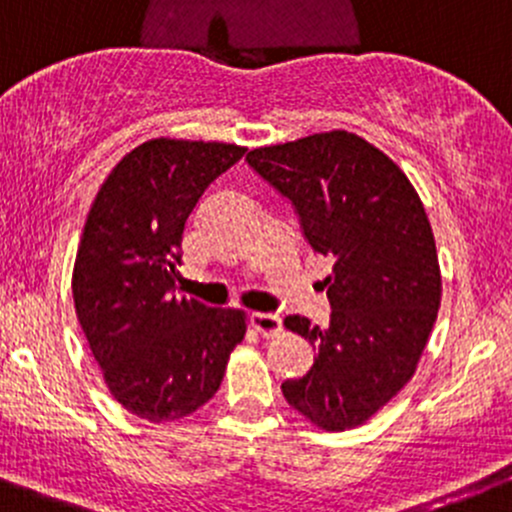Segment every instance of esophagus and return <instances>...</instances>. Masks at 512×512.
Instances as JSON below:
<instances>
[{"instance_id": "34e87169", "label": "esophagus", "mask_w": 512, "mask_h": 512, "mask_svg": "<svg viewBox=\"0 0 512 512\" xmlns=\"http://www.w3.org/2000/svg\"><path fill=\"white\" fill-rule=\"evenodd\" d=\"M249 323L263 337H273L281 333V315L276 313H251Z\"/></svg>"}]
</instances>
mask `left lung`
Wrapping results in <instances>:
<instances>
[{
  "mask_svg": "<svg viewBox=\"0 0 512 512\" xmlns=\"http://www.w3.org/2000/svg\"><path fill=\"white\" fill-rule=\"evenodd\" d=\"M249 165L291 199L308 244L333 258L330 323L288 315L315 347L283 397L325 431L365 424L414 377L441 305L434 231L407 175L347 130L258 147Z\"/></svg>",
  "mask_w": 512,
  "mask_h": 512,
  "instance_id": "8db88e82",
  "label": "left lung"
}]
</instances>
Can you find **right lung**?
<instances>
[{
    "mask_svg": "<svg viewBox=\"0 0 512 512\" xmlns=\"http://www.w3.org/2000/svg\"><path fill=\"white\" fill-rule=\"evenodd\" d=\"M244 152L226 142H142L100 184L83 226L71 278L78 323L115 402L152 424L204 407L246 335L244 310L175 295L184 224Z\"/></svg>",
    "mask_w": 512,
    "mask_h": 512,
    "instance_id": "right-lung-1",
    "label": "right lung"
}]
</instances>
